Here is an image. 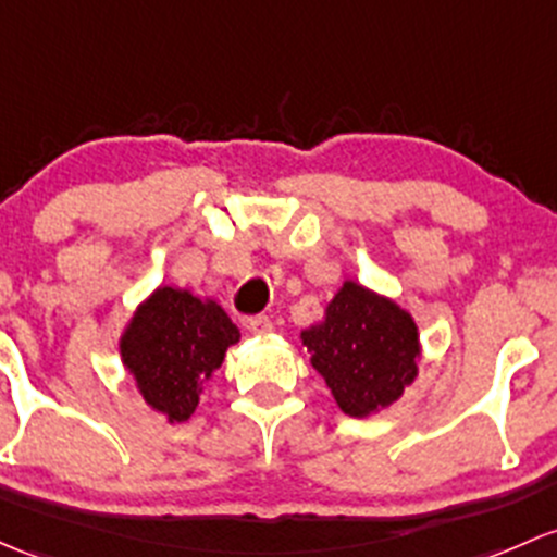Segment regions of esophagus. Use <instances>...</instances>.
Segmentation results:
<instances>
[{
  "label": "esophagus",
  "mask_w": 557,
  "mask_h": 557,
  "mask_svg": "<svg viewBox=\"0 0 557 557\" xmlns=\"http://www.w3.org/2000/svg\"><path fill=\"white\" fill-rule=\"evenodd\" d=\"M243 325L248 327L250 333H256V336H263V333L272 331V320H269L267 314H253V318H245Z\"/></svg>",
  "instance_id": "1"
}]
</instances>
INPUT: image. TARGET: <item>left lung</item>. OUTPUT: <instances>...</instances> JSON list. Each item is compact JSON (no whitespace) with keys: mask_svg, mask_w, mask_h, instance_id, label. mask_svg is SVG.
<instances>
[{"mask_svg":"<svg viewBox=\"0 0 557 557\" xmlns=\"http://www.w3.org/2000/svg\"><path fill=\"white\" fill-rule=\"evenodd\" d=\"M314 371L347 417L392 406L419 373V327L392 298L344 280L325 318L301 331Z\"/></svg>","mask_w":557,"mask_h":557,"instance_id":"1","label":"left lung"}]
</instances>
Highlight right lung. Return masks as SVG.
Masks as SVG:
<instances>
[{
  "mask_svg": "<svg viewBox=\"0 0 557 557\" xmlns=\"http://www.w3.org/2000/svg\"><path fill=\"white\" fill-rule=\"evenodd\" d=\"M237 342V325L219 304L160 285L133 312L120 355L146 406L175 424L195 413L202 386Z\"/></svg>",
  "mask_w": 557,
  "mask_h": 557,
  "instance_id": "1",
  "label": "right lung"
}]
</instances>
